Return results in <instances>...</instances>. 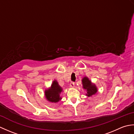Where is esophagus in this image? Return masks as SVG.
I'll return each mask as SVG.
<instances>
[{"label": "esophagus", "instance_id": "esophagus-1", "mask_svg": "<svg viewBox=\"0 0 134 134\" xmlns=\"http://www.w3.org/2000/svg\"><path fill=\"white\" fill-rule=\"evenodd\" d=\"M70 86L71 87H75V83L73 82H71L70 83Z\"/></svg>", "mask_w": 134, "mask_h": 134}]
</instances>
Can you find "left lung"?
Listing matches in <instances>:
<instances>
[{
  "mask_svg": "<svg viewBox=\"0 0 134 134\" xmlns=\"http://www.w3.org/2000/svg\"><path fill=\"white\" fill-rule=\"evenodd\" d=\"M82 83L83 85V89L86 90L87 93L86 95L87 97H92L97 92V87H96V85L92 83V82L89 80V79L87 76H85L83 78L82 80Z\"/></svg>",
  "mask_w": 134,
  "mask_h": 134,
  "instance_id": "1",
  "label": "left lung"
}]
</instances>
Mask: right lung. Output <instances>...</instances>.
<instances>
[{"mask_svg": "<svg viewBox=\"0 0 134 134\" xmlns=\"http://www.w3.org/2000/svg\"><path fill=\"white\" fill-rule=\"evenodd\" d=\"M62 91V88L59 86L57 81H53L51 87L45 90V98L48 101L56 103L62 99L60 94Z\"/></svg>", "mask_w": 134, "mask_h": 134, "instance_id": "obj_1", "label": "right lung"}]
</instances>
